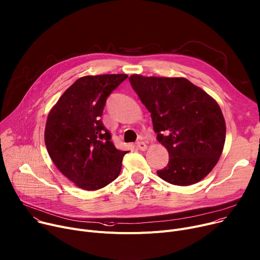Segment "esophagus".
Listing matches in <instances>:
<instances>
[{
  "instance_id": "34e87169",
  "label": "esophagus",
  "mask_w": 260,
  "mask_h": 260,
  "mask_svg": "<svg viewBox=\"0 0 260 260\" xmlns=\"http://www.w3.org/2000/svg\"><path fill=\"white\" fill-rule=\"evenodd\" d=\"M136 146H137V148H139L140 150H145L146 149V144H145V142H143V141H139V142H137L136 143Z\"/></svg>"
}]
</instances>
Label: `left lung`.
I'll return each instance as SVG.
<instances>
[{
	"mask_svg": "<svg viewBox=\"0 0 260 260\" xmlns=\"http://www.w3.org/2000/svg\"><path fill=\"white\" fill-rule=\"evenodd\" d=\"M129 82L150 113L157 139L168 150L158 176L178 186L203 180L216 165L226 140L219 106L199 86L180 77L132 75Z\"/></svg>",
	"mask_w": 260,
	"mask_h": 260,
	"instance_id": "1",
	"label": "left lung"
}]
</instances>
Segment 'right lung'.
<instances>
[{
    "label": "right lung",
    "mask_w": 260,
    "mask_h": 260,
    "mask_svg": "<svg viewBox=\"0 0 260 260\" xmlns=\"http://www.w3.org/2000/svg\"><path fill=\"white\" fill-rule=\"evenodd\" d=\"M126 74L77 79L49 113L45 143L61 174L84 190H97L116 180L127 151L117 149L101 121L108 97Z\"/></svg>",
    "instance_id": "add662e5"
}]
</instances>
